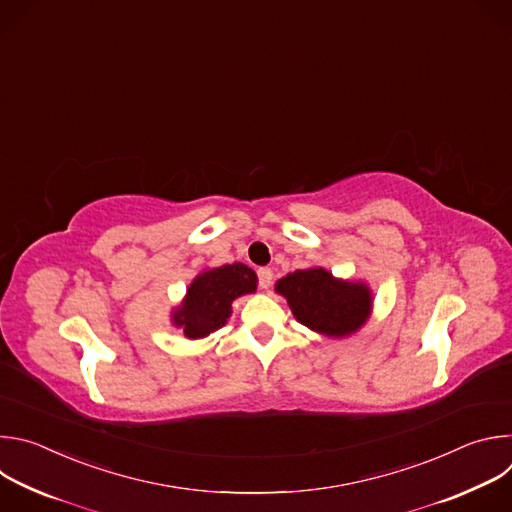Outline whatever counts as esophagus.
Masks as SVG:
<instances>
[{
    "instance_id": "esophagus-1",
    "label": "esophagus",
    "mask_w": 512,
    "mask_h": 512,
    "mask_svg": "<svg viewBox=\"0 0 512 512\" xmlns=\"http://www.w3.org/2000/svg\"><path fill=\"white\" fill-rule=\"evenodd\" d=\"M257 279H259V287L261 289H267L271 285V279H273V271L269 267H261L257 269Z\"/></svg>"
}]
</instances>
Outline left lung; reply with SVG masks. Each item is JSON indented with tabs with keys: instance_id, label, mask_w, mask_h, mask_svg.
Instances as JSON below:
<instances>
[{
	"instance_id": "1",
	"label": "left lung",
	"mask_w": 512,
	"mask_h": 512,
	"mask_svg": "<svg viewBox=\"0 0 512 512\" xmlns=\"http://www.w3.org/2000/svg\"><path fill=\"white\" fill-rule=\"evenodd\" d=\"M296 320L324 336L344 338L371 316L373 296L367 283L336 279L322 267L298 269L275 283Z\"/></svg>"
}]
</instances>
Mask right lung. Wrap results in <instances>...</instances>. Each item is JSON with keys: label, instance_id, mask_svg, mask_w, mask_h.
Masks as SVG:
<instances>
[{"label": "right lung", "instance_id": "obj_1", "mask_svg": "<svg viewBox=\"0 0 512 512\" xmlns=\"http://www.w3.org/2000/svg\"><path fill=\"white\" fill-rule=\"evenodd\" d=\"M257 289V275L243 263L206 269L194 277L172 322L184 330L186 338H204L223 328L231 318V304Z\"/></svg>", "mask_w": 512, "mask_h": 512}]
</instances>
